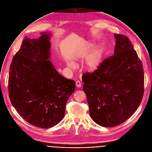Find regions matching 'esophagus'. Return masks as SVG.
Returning a JSON list of instances; mask_svg holds the SVG:
<instances>
[{
	"instance_id": "34e87169",
	"label": "esophagus",
	"mask_w": 152,
	"mask_h": 152,
	"mask_svg": "<svg viewBox=\"0 0 152 152\" xmlns=\"http://www.w3.org/2000/svg\"><path fill=\"white\" fill-rule=\"evenodd\" d=\"M75 84H76V86L77 87H78V88L81 87V82L80 81H77L76 83H75Z\"/></svg>"
}]
</instances>
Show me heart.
<instances>
[{
	"label": "heart",
	"instance_id": "1",
	"mask_svg": "<svg viewBox=\"0 0 152 152\" xmlns=\"http://www.w3.org/2000/svg\"><path fill=\"white\" fill-rule=\"evenodd\" d=\"M93 48H94L93 44L88 42H86L84 44V46L83 47L81 50L77 53V56L75 57V59L77 60V59L79 58V57L81 55L83 54H87L90 53V52L92 51ZM100 61H101L100 54L99 52H95L94 53H93L90 57V58L88 59L87 62V66L88 69L91 71H94L96 69H97V68L100 64ZM68 65L69 68H73L74 67V64L72 62H68Z\"/></svg>",
	"mask_w": 152,
	"mask_h": 152
}]
</instances>
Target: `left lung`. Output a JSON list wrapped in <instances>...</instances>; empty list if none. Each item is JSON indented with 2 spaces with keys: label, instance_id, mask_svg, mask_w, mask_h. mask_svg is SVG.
Segmentation results:
<instances>
[{
  "label": "left lung",
  "instance_id": "left-lung-1",
  "mask_svg": "<svg viewBox=\"0 0 152 152\" xmlns=\"http://www.w3.org/2000/svg\"><path fill=\"white\" fill-rule=\"evenodd\" d=\"M114 55L104 59L93 72L82 77L90 115L97 124L118 126L140 105L144 93V70L127 37L114 34Z\"/></svg>",
  "mask_w": 152,
  "mask_h": 152
}]
</instances>
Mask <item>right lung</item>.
I'll return each mask as SVG.
<instances>
[{
	"instance_id": "obj_1",
	"label": "right lung",
	"mask_w": 152,
	"mask_h": 152,
	"mask_svg": "<svg viewBox=\"0 0 152 152\" xmlns=\"http://www.w3.org/2000/svg\"><path fill=\"white\" fill-rule=\"evenodd\" d=\"M39 39L25 37L9 68L10 102L28 123L42 129L58 124L75 88V82L59 74L49 60L50 34Z\"/></svg>"
}]
</instances>
